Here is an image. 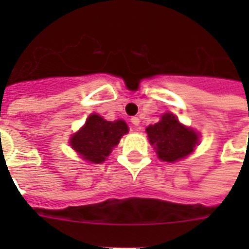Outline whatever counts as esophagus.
<instances>
[{
  "label": "esophagus",
  "instance_id": "esophagus-1",
  "mask_svg": "<svg viewBox=\"0 0 249 249\" xmlns=\"http://www.w3.org/2000/svg\"><path fill=\"white\" fill-rule=\"evenodd\" d=\"M130 123H132L136 130L137 129H140V119H138V117H132V119H130Z\"/></svg>",
  "mask_w": 249,
  "mask_h": 249
}]
</instances>
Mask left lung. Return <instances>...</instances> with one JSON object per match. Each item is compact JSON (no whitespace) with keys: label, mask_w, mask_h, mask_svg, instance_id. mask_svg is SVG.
<instances>
[{"label":"left lung","mask_w":249,"mask_h":249,"mask_svg":"<svg viewBox=\"0 0 249 249\" xmlns=\"http://www.w3.org/2000/svg\"><path fill=\"white\" fill-rule=\"evenodd\" d=\"M146 132L150 143L155 146L159 159L168 163L191 154L197 143V134L186 128L172 113H165L155 125H150Z\"/></svg>","instance_id":"8db88e82"}]
</instances>
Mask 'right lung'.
<instances>
[{
  "mask_svg": "<svg viewBox=\"0 0 249 249\" xmlns=\"http://www.w3.org/2000/svg\"><path fill=\"white\" fill-rule=\"evenodd\" d=\"M128 133L125 121H107L98 115H90L84 128L71 138V146L85 160L103 163L120 138Z\"/></svg>",
  "mask_w": 249,
  "mask_h": 249,
  "instance_id": "obj_1",
  "label": "right lung"
}]
</instances>
